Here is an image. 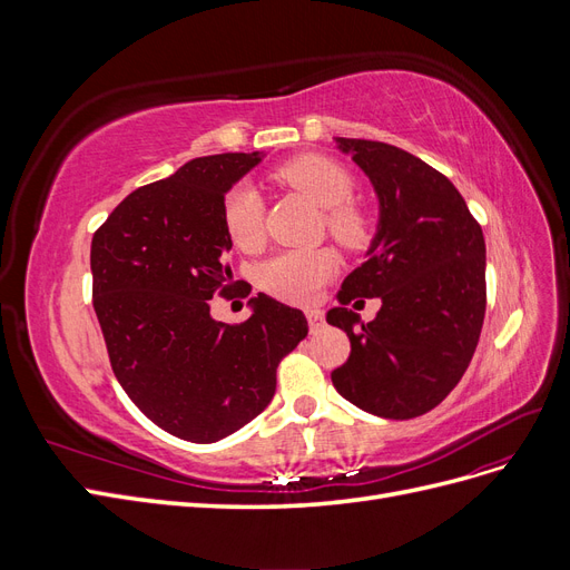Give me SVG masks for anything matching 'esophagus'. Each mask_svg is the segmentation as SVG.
I'll return each instance as SVG.
<instances>
[{
	"mask_svg": "<svg viewBox=\"0 0 570 570\" xmlns=\"http://www.w3.org/2000/svg\"><path fill=\"white\" fill-rule=\"evenodd\" d=\"M306 318H308V327H312V333H318V331H323V327H325L323 312H318V308H308Z\"/></svg>",
	"mask_w": 570,
	"mask_h": 570,
	"instance_id": "obj_1",
	"label": "esophagus"
}]
</instances>
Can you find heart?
Here are the masks:
<instances>
[{
  "mask_svg": "<svg viewBox=\"0 0 570 570\" xmlns=\"http://www.w3.org/2000/svg\"><path fill=\"white\" fill-rule=\"evenodd\" d=\"M273 178L323 206L325 228L342 247L356 252L371 243L373 218L366 206L352 199L356 183L340 161L323 154H299L275 168ZM223 226L239 249L258 247L264 237V204L254 187L230 189L223 202ZM335 273L333 247L287 249L258 266V285L283 302L308 304Z\"/></svg>",
  "mask_w": 570,
  "mask_h": 570,
  "instance_id": "b5f03b06",
  "label": "heart"
}]
</instances>
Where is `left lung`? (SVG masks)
Returning a JSON list of instances; mask_svg holds the SVG:
<instances>
[{
	"mask_svg": "<svg viewBox=\"0 0 570 570\" xmlns=\"http://www.w3.org/2000/svg\"><path fill=\"white\" fill-rule=\"evenodd\" d=\"M337 142L371 178L381 226L366 262L344 278L340 306L325 316L352 342L350 358L331 373L333 385L375 416L416 419L456 387L478 347L488 304L485 237L433 166L385 142ZM361 296L384 299L368 324L348 308Z\"/></svg>",
	"mask_w": 570,
	"mask_h": 570,
	"instance_id": "left-lung-1",
	"label": "left lung"
}]
</instances>
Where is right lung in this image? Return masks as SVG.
I'll return each instance as SVG.
<instances>
[{"instance_id":"right-lung-1","label":"right lung","mask_w":570,"mask_h":570,"mask_svg":"<svg viewBox=\"0 0 570 570\" xmlns=\"http://www.w3.org/2000/svg\"><path fill=\"white\" fill-rule=\"evenodd\" d=\"M258 161V151L187 161L137 187L92 235V306L116 381L187 442H216L258 416L283 356L308 333L299 308L264 292L239 325L212 318V297L233 299L223 199Z\"/></svg>"}]
</instances>
